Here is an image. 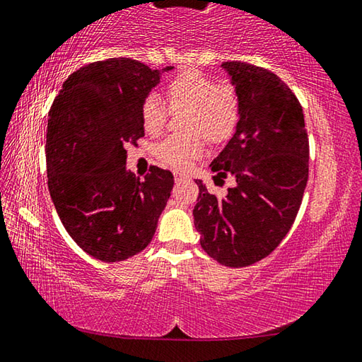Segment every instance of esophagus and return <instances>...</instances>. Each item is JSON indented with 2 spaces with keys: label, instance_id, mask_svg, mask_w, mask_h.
I'll use <instances>...</instances> for the list:
<instances>
[{
  "label": "esophagus",
  "instance_id": "esophagus-1",
  "mask_svg": "<svg viewBox=\"0 0 362 362\" xmlns=\"http://www.w3.org/2000/svg\"><path fill=\"white\" fill-rule=\"evenodd\" d=\"M173 176H175V181H176V182L187 180V175H186V173H182V171H175Z\"/></svg>",
  "mask_w": 362,
  "mask_h": 362
}]
</instances>
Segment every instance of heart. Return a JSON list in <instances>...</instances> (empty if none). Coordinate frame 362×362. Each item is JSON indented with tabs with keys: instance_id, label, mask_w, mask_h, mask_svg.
Masks as SVG:
<instances>
[{
	"instance_id": "heart-1",
	"label": "heart",
	"mask_w": 362,
	"mask_h": 362,
	"mask_svg": "<svg viewBox=\"0 0 362 362\" xmlns=\"http://www.w3.org/2000/svg\"><path fill=\"white\" fill-rule=\"evenodd\" d=\"M170 111L187 110L185 130L189 135H175L165 139L157 148V156L163 163L176 168H186L204 152V139L219 143L230 135L240 119L242 101L237 88L227 82L218 84L197 69H185L173 76L163 87ZM168 110L157 97H148L141 105V122L146 133L160 135L167 125Z\"/></svg>"
}]
</instances>
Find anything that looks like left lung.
Masks as SVG:
<instances>
[{"label":"left lung","mask_w":362,"mask_h":362,"mask_svg":"<svg viewBox=\"0 0 362 362\" xmlns=\"http://www.w3.org/2000/svg\"><path fill=\"white\" fill-rule=\"evenodd\" d=\"M242 101L237 130L211 162L216 177L232 176L224 197L199 186L194 224L208 256L227 267L267 257L286 237L308 181V136L302 106L269 69L224 62Z\"/></svg>","instance_id":"1"}]
</instances>
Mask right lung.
<instances>
[{"mask_svg": "<svg viewBox=\"0 0 362 362\" xmlns=\"http://www.w3.org/2000/svg\"><path fill=\"white\" fill-rule=\"evenodd\" d=\"M132 59L79 68L63 82L47 120V186L63 227L103 262L125 261L151 243L170 192L171 171L152 165L144 180L127 170V144L144 136L141 105L160 73Z\"/></svg>", "mask_w": 362, "mask_h": 362, "instance_id": "right-lung-1", "label": "right lung"}]
</instances>
